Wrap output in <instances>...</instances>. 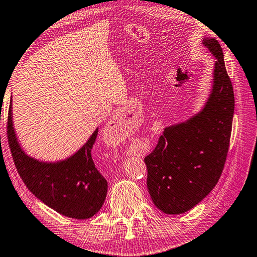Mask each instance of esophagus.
I'll list each match as a JSON object with an SVG mask.
<instances>
[{"instance_id":"obj_1","label":"esophagus","mask_w":257,"mask_h":257,"mask_svg":"<svg viewBox=\"0 0 257 257\" xmlns=\"http://www.w3.org/2000/svg\"><path fill=\"white\" fill-rule=\"evenodd\" d=\"M106 128L108 130V133H111L112 135H119L125 130V123L122 118L118 114L107 121Z\"/></svg>"}]
</instances>
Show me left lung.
I'll return each instance as SVG.
<instances>
[{
    "label": "left lung",
    "mask_w": 257,
    "mask_h": 257,
    "mask_svg": "<svg viewBox=\"0 0 257 257\" xmlns=\"http://www.w3.org/2000/svg\"><path fill=\"white\" fill-rule=\"evenodd\" d=\"M215 58L212 88L198 112L164 127L155 150L145 158L147 188L165 214H182L202 202L222 173L234 111L232 84L215 38L203 37Z\"/></svg>",
    "instance_id": "1"
}]
</instances>
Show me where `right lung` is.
I'll list each match as a JSON object with an SVG mask.
<instances>
[{"label":"right lung","instance_id":"right-lung-1","mask_svg":"<svg viewBox=\"0 0 257 257\" xmlns=\"http://www.w3.org/2000/svg\"><path fill=\"white\" fill-rule=\"evenodd\" d=\"M98 127L79 150L68 158L43 161L21 147L14 127L12 96L8 115V141L17 170L27 188L52 210L72 219L85 220L101 210L107 194V181L96 169L92 149Z\"/></svg>","mask_w":257,"mask_h":257}]
</instances>
